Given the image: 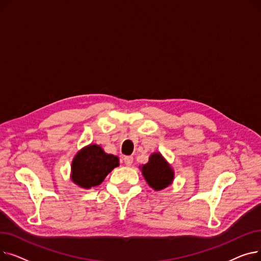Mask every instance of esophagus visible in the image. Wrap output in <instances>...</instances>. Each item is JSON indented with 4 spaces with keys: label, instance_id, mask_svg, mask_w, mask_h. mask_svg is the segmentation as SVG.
I'll return each instance as SVG.
<instances>
[{
    "label": "esophagus",
    "instance_id": "esophagus-1",
    "mask_svg": "<svg viewBox=\"0 0 261 261\" xmlns=\"http://www.w3.org/2000/svg\"><path fill=\"white\" fill-rule=\"evenodd\" d=\"M123 163H125L127 166H131L132 163H133V156H131V155L123 156Z\"/></svg>",
    "mask_w": 261,
    "mask_h": 261
}]
</instances>
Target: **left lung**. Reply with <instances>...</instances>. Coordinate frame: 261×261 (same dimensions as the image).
<instances>
[{"mask_svg":"<svg viewBox=\"0 0 261 261\" xmlns=\"http://www.w3.org/2000/svg\"><path fill=\"white\" fill-rule=\"evenodd\" d=\"M144 177L154 190L166 188L173 180V171L160 153H153L142 167Z\"/></svg>","mask_w":261,"mask_h":261,"instance_id":"1","label":"left lung"}]
</instances>
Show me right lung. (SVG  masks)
<instances>
[{
    "label": "right lung",
    "instance_id": "right-lung-1",
    "mask_svg": "<svg viewBox=\"0 0 261 261\" xmlns=\"http://www.w3.org/2000/svg\"><path fill=\"white\" fill-rule=\"evenodd\" d=\"M119 165L118 158L107 154L97 145H90L79 151L72 163V180L84 188L99 185L109 172Z\"/></svg>",
    "mask_w": 261,
    "mask_h": 261
}]
</instances>
